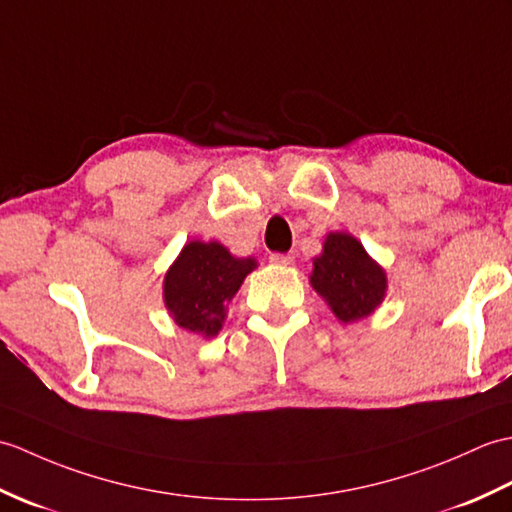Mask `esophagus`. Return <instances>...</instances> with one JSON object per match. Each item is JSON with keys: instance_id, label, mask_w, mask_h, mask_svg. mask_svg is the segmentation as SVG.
I'll return each instance as SVG.
<instances>
[{"instance_id": "esophagus-1", "label": "esophagus", "mask_w": 512, "mask_h": 512, "mask_svg": "<svg viewBox=\"0 0 512 512\" xmlns=\"http://www.w3.org/2000/svg\"><path fill=\"white\" fill-rule=\"evenodd\" d=\"M293 254H280V252H276V254H271L269 256V260L274 265H282V267H287V265H293Z\"/></svg>"}]
</instances>
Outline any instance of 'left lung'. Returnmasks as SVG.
Masks as SVG:
<instances>
[{"label": "left lung", "mask_w": 512, "mask_h": 512, "mask_svg": "<svg viewBox=\"0 0 512 512\" xmlns=\"http://www.w3.org/2000/svg\"><path fill=\"white\" fill-rule=\"evenodd\" d=\"M309 280L344 324L368 317L383 302L388 289L381 265L374 263L357 238L346 232L326 236L322 254L313 258Z\"/></svg>", "instance_id": "1"}]
</instances>
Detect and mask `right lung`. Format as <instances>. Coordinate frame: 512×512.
<instances>
[{
	"instance_id": "right-lung-1",
	"label": "right lung",
	"mask_w": 512,
	"mask_h": 512,
	"mask_svg": "<svg viewBox=\"0 0 512 512\" xmlns=\"http://www.w3.org/2000/svg\"><path fill=\"white\" fill-rule=\"evenodd\" d=\"M254 269V258H236L217 241H190L164 278V304L170 317L184 331L206 339L219 335L227 302Z\"/></svg>"
}]
</instances>
